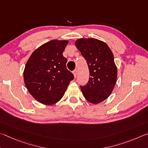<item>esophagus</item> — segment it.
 <instances>
[{"label":"esophagus","mask_w":148,"mask_h":148,"mask_svg":"<svg viewBox=\"0 0 148 148\" xmlns=\"http://www.w3.org/2000/svg\"><path fill=\"white\" fill-rule=\"evenodd\" d=\"M73 75L75 77H77V69H75L73 71Z\"/></svg>","instance_id":"obj_1"}]
</instances>
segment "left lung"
Instances as JSON below:
<instances>
[{"mask_svg":"<svg viewBox=\"0 0 148 148\" xmlns=\"http://www.w3.org/2000/svg\"><path fill=\"white\" fill-rule=\"evenodd\" d=\"M77 48L86 60L90 78L81 92L88 101L97 104L111 94L117 79L114 55L107 43L95 38L78 39Z\"/></svg>","mask_w":148,"mask_h":148,"instance_id":"1","label":"left lung"}]
</instances>
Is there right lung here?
Instances as JSON below:
<instances>
[{
  "instance_id": "1",
  "label": "right lung",
  "mask_w": 148,
  "mask_h": 148,
  "mask_svg": "<svg viewBox=\"0 0 148 148\" xmlns=\"http://www.w3.org/2000/svg\"><path fill=\"white\" fill-rule=\"evenodd\" d=\"M67 43V40L48 41L36 49L26 64L23 78L27 88L36 100L44 105L59 101L74 79L62 54Z\"/></svg>"
}]
</instances>
